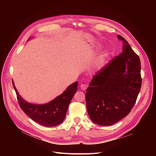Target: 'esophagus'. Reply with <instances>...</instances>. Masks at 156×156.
<instances>
[{
	"label": "esophagus",
	"mask_w": 156,
	"mask_h": 156,
	"mask_svg": "<svg viewBox=\"0 0 156 156\" xmlns=\"http://www.w3.org/2000/svg\"><path fill=\"white\" fill-rule=\"evenodd\" d=\"M80 87L82 90H86L87 87V85L86 84H81L80 86Z\"/></svg>",
	"instance_id": "obj_1"
}]
</instances>
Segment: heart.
I'll return each mask as SVG.
<instances>
[{
    "label": "heart",
    "mask_w": 156,
    "mask_h": 156,
    "mask_svg": "<svg viewBox=\"0 0 156 156\" xmlns=\"http://www.w3.org/2000/svg\"><path fill=\"white\" fill-rule=\"evenodd\" d=\"M108 55H109V54H108V52H104L103 54H102V55L100 57L99 59V60H98V62H96V65H97L98 66L102 65V64L105 62V60H106V58H107V57L108 56Z\"/></svg>",
    "instance_id": "b5f03b06"
}]
</instances>
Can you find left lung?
<instances>
[{
	"label": "left lung",
	"mask_w": 156,
	"mask_h": 156,
	"mask_svg": "<svg viewBox=\"0 0 156 156\" xmlns=\"http://www.w3.org/2000/svg\"><path fill=\"white\" fill-rule=\"evenodd\" d=\"M122 53L98 71L86 90V103L96 124L112 125L125 118L136 103L141 87V62L122 36Z\"/></svg>",
	"instance_id": "8db88e82"
}]
</instances>
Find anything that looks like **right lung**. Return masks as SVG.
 <instances>
[{
	"instance_id": "1",
	"label": "right lung",
	"mask_w": 156,
	"mask_h": 156,
	"mask_svg": "<svg viewBox=\"0 0 156 156\" xmlns=\"http://www.w3.org/2000/svg\"><path fill=\"white\" fill-rule=\"evenodd\" d=\"M12 84L22 110L33 121L46 126H54L63 122L69 104L78 90V81H76L50 102L39 105L30 104L25 101L18 94L13 81Z\"/></svg>"
}]
</instances>
